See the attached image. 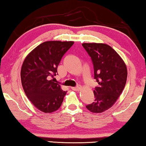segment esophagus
I'll use <instances>...</instances> for the list:
<instances>
[{
  "label": "esophagus",
  "mask_w": 146,
  "mask_h": 146,
  "mask_svg": "<svg viewBox=\"0 0 146 146\" xmlns=\"http://www.w3.org/2000/svg\"><path fill=\"white\" fill-rule=\"evenodd\" d=\"M81 88H82V87L80 85H78V86H75V87H72V89L73 90H75V91H78V90H80Z\"/></svg>",
  "instance_id": "1"
}]
</instances>
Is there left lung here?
I'll use <instances>...</instances> for the list:
<instances>
[{"label": "left lung", "mask_w": 146, "mask_h": 146, "mask_svg": "<svg viewBox=\"0 0 146 146\" xmlns=\"http://www.w3.org/2000/svg\"><path fill=\"white\" fill-rule=\"evenodd\" d=\"M94 66V78L98 83L94 90V101L86 106L90 112L99 113L114 105L125 86L127 70L120 56L105 43H82Z\"/></svg>", "instance_id": "8db88e82"}]
</instances>
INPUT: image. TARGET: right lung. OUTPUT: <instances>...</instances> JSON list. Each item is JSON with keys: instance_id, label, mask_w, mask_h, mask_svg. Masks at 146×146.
<instances>
[{"instance_id": "1", "label": "right lung", "mask_w": 146, "mask_h": 146, "mask_svg": "<svg viewBox=\"0 0 146 146\" xmlns=\"http://www.w3.org/2000/svg\"><path fill=\"white\" fill-rule=\"evenodd\" d=\"M74 41H49L31 51L23 63L21 79L26 96L43 113H52L62 105L66 92L54 82L57 68Z\"/></svg>"}]
</instances>
